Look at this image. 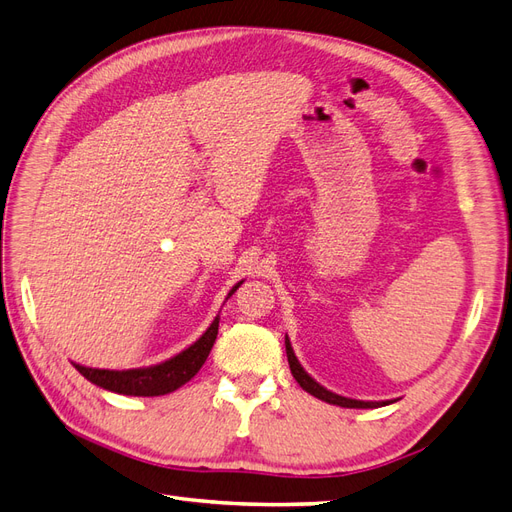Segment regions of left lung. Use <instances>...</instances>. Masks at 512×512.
Here are the masks:
<instances>
[{
  "label": "left lung",
  "instance_id": "8db88e82",
  "mask_svg": "<svg viewBox=\"0 0 512 512\" xmlns=\"http://www.w3.org/2000/svg\"><path fill=\"white\" fill-rule=\"evenodd\" d=\"M285 352H287V363H290V370H292V376L296 378V383L303 387L307 393H311V396H316L318 400H324L329 404H337V406H344V409H374V406H385L389 404L387 402H365V400H352V398H344L339 396V393H333L326 387H322L320 383L313 381V378L303 370V365L298 363L294 350H292V344L290 339L285 337Z\"/></svg>",
  "mask_w": 512,
  "mask_h": 512
}]
</instances>
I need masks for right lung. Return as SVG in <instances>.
<instances>
[{
    "label": "right lung",
    "instance_id": "add662e5",
    "mask_svg": "<svg viewBox=\"0 0 512 512\" xmlns=\"http://www.w3.org/2000/svg\"><path fill=\"white\" fill-rule=\"evenodd\" d=\"M238 285L231 287L229 296L238 290ZM227 296V298H229ZM218 316L209 324V329L196 339L192 346H188L173 359L164 363L151 365V368H136V370H99V368H84L80 363H73V368L80 372L86 381L97 387H103L114 393H123V396H164L186 385L190 378L203 368V363L212 350L216 335H218Z\"/></svg>",
    "mask_w": 512,
    "mask_h": 512
}]
</instances>
